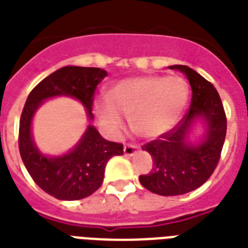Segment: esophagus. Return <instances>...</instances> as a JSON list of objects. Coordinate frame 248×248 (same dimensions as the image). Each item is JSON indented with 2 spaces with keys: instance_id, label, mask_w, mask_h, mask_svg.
<instances>
[{
  "instance_id": "esophagus-1",
  "label": "esophagus",
  "mask_w": 248,
  "mask_h": 248,
  "mask_svg": "<svg viewBox=\"0 0 248 248\" xmlns=\"http://www.w3.org/2000/svg\"><path fill=\"white\" fill-rule=\"evenodd\" d=\"M138 150H139V146H136V145H134V144L124 145V155H127V156L135 155V154L138 153Z\"/></svg>"
}]
</instances>
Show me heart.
Returning <instances> with one entry per match:
<instances>
[{"label":"heart","instance_id":"b5f03b06","mask_svg":"<svg viewBox=\"0 0 248 248\" xmlns=\"http://www.w3.org/2000/svg\"><path fill=\"white\" fill-rule=\"evenodd\" d=\"M188 95V84L181 76H136L114 84L108 96L96 98L94 110L109 134L124 127V114L136 134L158 138L180 120Z\"/></svg>","mask_w":248,"mask_h":248}]
</instances>
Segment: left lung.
Instances as JSON below:
<instances>
[{"label": "left lung", "mask_w": 248, "mask_h": 248, "mask_svg": "<svg viewBox=\"0 0 248 248\" xmlns=\"http://www.w3.org/2000/svg\"><path fill=\"white\" fill-rule=\"evenodd\" d=\"M187 76L192 89L191 106L176 127L142 146L153 158L150 173L139 177L146 190L162 196H177L204 185L218 166L227 134V118L214 85L188 66L173 65ZM197 119L205 124V134L192 144L188 138Z\"/></svg>", "instance_id": "1"}]
</instances>
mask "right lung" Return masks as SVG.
I'll list each match as a JSON object with an SVG mask.
<instances>
[{
  "instance_id": "right-lung-1",
  "label": "right lung",
  "mask_w": 248,
  "mask_h": 248,
  "mask_svg": "<svg viewBox=\"0 0 248 248\" xmlns=\"http://www.w3.org/2000/svg\"><path fill=\"white\" fill-rule=\"evenodd\" d=\"M107 76L98 67L66 66L42 81L30 92L20 117L19 150L25 168L38 186L58 200H80L95 192L103 183L108 160L124 154V145L102 138L89 124L78 144L63 155L48 156L39 152L31 135V122L44 100L71 96L85 107L93 120V96L96 85Z\"/></svg>"
}]
</instances>
